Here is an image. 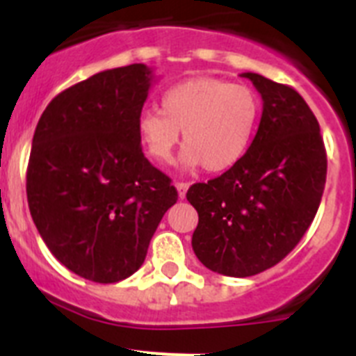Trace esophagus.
Here are the masks:
<instances>
[{"label": "esophagus", "instance_id": "obj_1", "mask_svg": "<svg viewBox=\"0 0 356 356\" xmlns=\"http://www.w3.org/2000/svg\"><path fill=\"white\" fill-rule=\"evenodd\" d=\"M175 187H176V191H178V196H180L181 200H184V197H185V194H187L188 184H185V181H176V184H175Z\"/></svg>", "mask_w": 356, "mask_h": 356}]
</instances>
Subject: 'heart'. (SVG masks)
<instances>
[{
	"label": "heart",
	"mask_w": 356,
	"mask_h": 356,
	"mask_svg": "<svg viewBox=\"0 0 356 356\" xmlns=\"http://www.w3.org/2000/svg\"><path fill=\"white\" fill-rule=\"evenodd\" d=\"M259 115V97L248 85L197 76L169 87L160 112L144 110L137 134L151 159L169 163L184 131V168L221 172L246 155Z\"/></svg>",
	"instance_id": "b5f03b06"
}]
</instances>
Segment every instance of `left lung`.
Segmentation results:
<instances>
[{"label":"left lung","instance_id":"8db88e82","mask_svg":"<svg viewBox=\"0 0 356 356\" xmlns=\"http://www.w3.org/2000/svg\"><path fill=\"white\" fill-rule=\"evenodd\" d=\"M262 96L259 130L234 168L187 191L200 221L193 250L210 271L259 275L284 260L312 225L326 184L319 122L292 87L242 72Z\"/></svg>","mask_w":356,"mask_h":356}]
</instances>
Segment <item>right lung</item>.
I'll return each instance as SVG.
<instances>
[{"mask_svg": "<svg viewBox=\"0 0 356 356\" xmlns=\"http://www.w3.org/2000/svg\"><path fill=\"white\" fill-rule=\"evenodd\" d=\"M153 71H102L55 96L37 122L26 196L40 237L62 266L96 284L134 275L178 200L137 134Z\"/></svg>", "mask_w": 356, "mask_h": 356, "instance_id": "add662e5", "label": "right lung"}]
</instances>
